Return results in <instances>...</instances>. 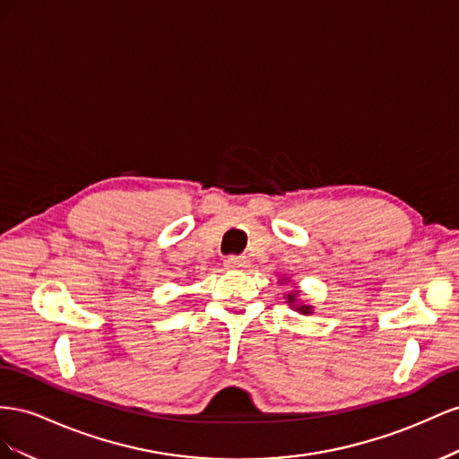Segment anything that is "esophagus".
<instances>
[{
    "instance_id": "34e87169",
    "label": "esophagus",
    "mask_w": 459,
    "mask_h": 459,
    "mask_svg": "<svg viewBox=\"0 0 459 459\" xmlns=\"http://www.w3.org/2000/svg\"><path fill=\"white\" fill-rule=\"evenodd\" d=\"M225 267L227 269H244V267H247V259L246 257H227Z\"/></svg>"
}]
</instances>
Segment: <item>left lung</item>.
Segmentation results:
<instances>
[{
	"mask_svg": "<svg viewBox=\"0 0 459 459\" xmlns=\"http://www.w3.org/2000/svg\"><path fill=\"white\" fill-rule=\"evenodd\" d=\"M281 282H288V279H281ZM284 298H286V304L292 306V309L298 311V313H302V316H309V313H313V306L311 304L299 302V290H298V288H294L292 292L284 294Z\"/></svg>",
	"mask_w": 459,
	"mask_h": 459,
	"instance_id": "left-lung-1",
	"label": "left lung"
}]
</instances>
